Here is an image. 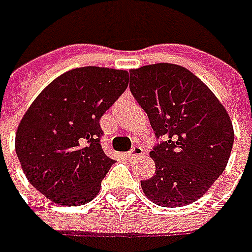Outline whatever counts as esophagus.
I'll return each instance as SVG.
<instances>
[{"label":"esophagus","instance_id":"esophagus-1","mask_svg":"<svg viewBox=\"0 0 252 252\" xmlns=\"http://www.w3.org/2000/svg\"><path fill=\"white\" fill-rule=\"evenodd\" d=\"M143 154V149L142 147H139V146H135V147H132L131 151H128V154L126 157L129 158V159H135V158H138Z\"/></svg>","mask_w":252,"mask_h":252}]
</instances>
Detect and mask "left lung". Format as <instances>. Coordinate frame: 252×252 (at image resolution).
Wrapping results in <instances>:
<instances>
[{
	"instance_id": "1",
	"label": "left lung",
	"mask_w": 252,
	"mask_h": 252,
	"mask_svg": "<svg viewBox=\"0 0 252 252\" xmlns=\"http://www.w3.org/2000/svg\"><path fill=\"white\" fill-rule=\"evenodd\" d=\"M129 90L158 139L150 153L156 173L140 181L144 195L163 207L199 199L224 172L232 151L233 126L225 108L180 65L132 69Z\"/></svg>"
}]
</instances>
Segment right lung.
I'll use <instances>...</instances> for the list:
<instances>
[{
	"label": "right lung",
	"instance_id": "add662e5",
	"mask_svg": "<svg viewBox=\"0 0 252 252\" xmlns=\"http://www.w3.org/2000/svg\"><path fill=\"white\" fill-rule=\"evenodd\" d=\"M126 71L84 66L59 76L36 96L16 132L28 181L59 205L95 198L114 159L101 146L99 120L128 87Z\"/></svg>",
	"mask_w": 252,
	"mask_h": 252
}]
</instances>
